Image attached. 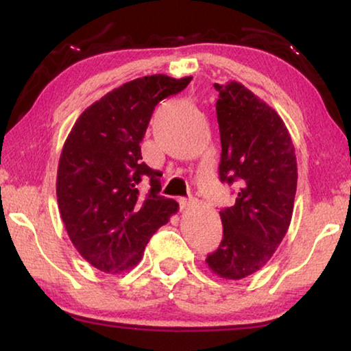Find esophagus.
I'll use <instances>...</instances> for the list:
<instances>
[{
	"label": "esophagus",
	"mask_w": 351,
	"mask_h": 351,
	"mask_svg": "<svg viewBox=\"0 0 351 351\" xmlns=\"http://www.w3.org/2000/svg\"><path fill=\"white\" fill-rule=\"evenodd\" d=\"M195 204V199L193 198H180V207H181V210L182 209H187V207H190V206H193Z\"/></svg>",
	"instance_id": "obj_1"
}]
</instances>
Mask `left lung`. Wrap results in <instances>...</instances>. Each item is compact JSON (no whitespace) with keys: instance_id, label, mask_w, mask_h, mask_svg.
Listing matches in <instances>:
<instances>
[{"instance_id":"left-lung-1","label":"left lung","mask_w":351,"mask_h":351,"mask_svg":"<svg viewBox=\"0 0 351 351\" xmlns=\"http://www.w3.org/2000/svg\"><path fill=\"white\" fill-rule=\"evenodd\" d=\"M221 139L219 180L235 184V204L219 212L223 240L209 269L241 280L268 263L287 235L294 209L297 161L282 117L239 82L215 83Z\"/></svg>"}]
</instances>
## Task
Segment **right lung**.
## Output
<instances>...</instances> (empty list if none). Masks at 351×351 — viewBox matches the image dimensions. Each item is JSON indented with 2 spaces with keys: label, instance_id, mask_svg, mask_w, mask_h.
Segmentation results:
<instances>
[{
  "label": "right lung",
  "instance_id": "add662e5",
  "mask_svg": "<svg viewBox=\"0 0 351 351\" xmlns=\"http://www.w3.org/2000/svg\"><path fill=\"white\" fill-rule=\"evenodd\" d=\"M190 80L154 74L123 83L88 106L64 141L58 210L77 252L99 271L133 269L152 235L180 209L158 195L161 173L141 161V142L154 106ZM142 177L152 186L145 197L137 189Z\"/></svg>",
  "mask_w": 351,
  "mask_h": 351
}]
</instances>
